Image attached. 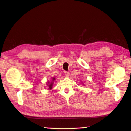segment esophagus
<instances>
[{"instance_id": "esophagus-1", "label": "esophagus", "mask_w": 131, "mask_h": 131, "mask_svg": "<svg viewBox=\"0 0 131 131\" xmlns=\"http://www.w3.org/2000/svg\"><path fill=\"white\" fill-rule=\"evenodd\" d=\"M64 74H65L66 77H68L69 76V73L68 72H65Z\"/></svg>"}]
</instances>
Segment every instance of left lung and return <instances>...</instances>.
I'll list each match as a JSON object with an SVG mask.
<instances>
[{"mask_svg": "<svg viewBox=\"0 0 131 131\" xmlns=\"http://www.w3.org/2000/svg\"><path fill=\"white\" fill-rule=\"evenodd\" d=\"M81 84H82V85H84V86H85V84H84V83H81Z\"/></svg>", "mask_w": 131, "mask_h": 131, "instance_id": "8db88e82", "label": "left lung"}]
</instances>
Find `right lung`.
<instances>
[{
	"mask_svg": "<svg viewBox=\"0 0 131 131\" xmlns=\"http://www.w3.org/2000/svg\"><path fill=\"white\" fill-rule=\"evenodd\" d=\"M56 80V79H55V78L53 77L51 78L50 81H47V88H48V90H51V89H52V86H53V82L54 81V80Z\"/></svg>",
	"mask_w": 131,
	"mask_h": 131,
	"instance_id": "obj_1",
	"label": "right lung"
}]
</instances>
